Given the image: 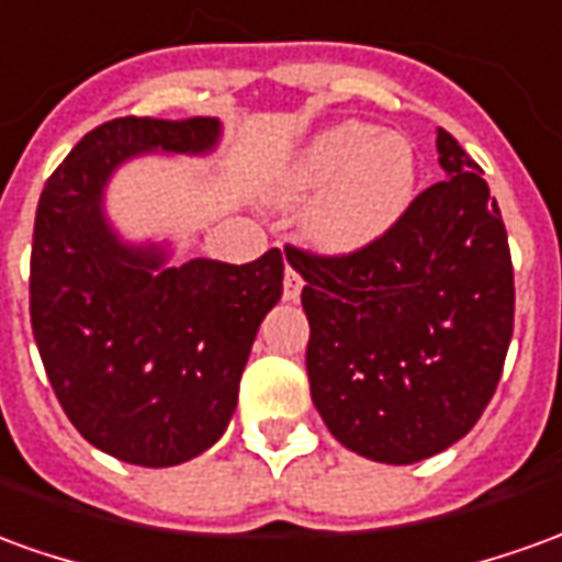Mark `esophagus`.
<instances>
[{"label": "esophagus", "instance_id": "1", "mask_svg": "<svg viewBox=\"0 0 562 562\" xmlns=\"http://www.w3.org/2000/svg\"><path fill=\"white\" fill-rule=\"evenodd\" d=\"M301 289H304V280L294 268H285V277H282V297L285 301H297L301 297Z\"/></svg>", "mask_w": 562, "mask_h": 562}]
</instances>
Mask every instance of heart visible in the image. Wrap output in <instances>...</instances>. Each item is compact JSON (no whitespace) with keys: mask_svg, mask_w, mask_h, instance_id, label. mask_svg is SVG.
I'll list each match as a JSON object with an SVG mask.
<instances>
[{"mask_svg":"<svg viewBox=\"0 0 562 562\" xmlns=\"http://www.w3.org/2000/svg\"><path fill=\"white\" fill-rule=\"evenodd\" d=\"M417 160L407 139L347 121L310 139L277 182L282 200H313L307 231L313 240L347 252L386 234L411 206Z\"/></svg>","mask_w":562,"mask_h":562,"instance_id":"heart-1","label":"heart"}]
</instances>
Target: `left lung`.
I'll list each match as a JSON object with an SVG mask.
<instances>
[{"mask_svg":"<svg viewBox=\"0 0 562 562\" xmlns=\"http://www.w3.org/2000/svg\"><path fill=\"white\" fill-rule=\"evenodd\" d=\"M447 172L362 249H289L304 277L310 395L337 441L407 465L481 419L514 331L508 234L481 167L438 131Z\"/></svg>","mask_w":562,"mask_h":562,"instance_id":"8db88e82","label":"left lung"}]
</instances>
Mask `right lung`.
Segmentation results:
<instances>
[{
    "label": "right lung",
    "instance_id": "add662e5",
    "mask_svg": "<svg viewBox=\"0 0 562 562\" xmlns=\"http://www.w3.org/2000/svg\"><path fill=\"white\" fill-rule=\"evenodd\" d=\"M215 117H115L50 172L30 258V319L57 402L90 445L145 469L213 447L237 407L258 325L282 294V252L249 265L117 243L103 186L139 151H210Z\"/></svg>",
    "mask_w": 562,
    "mask_h": 562
}]
</instances>
